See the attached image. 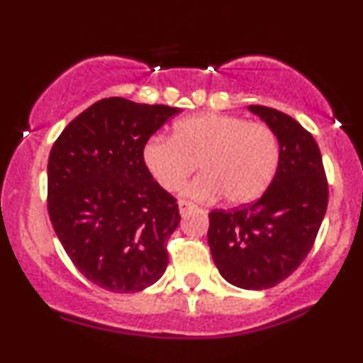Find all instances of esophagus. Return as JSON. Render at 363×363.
<instances>
[{
    "mask_svg": "<svg viewBox=\"0 0 363 363\" xmlns=\"http://www.w3.org/2000/svg\"><path fill=\"white\" fill-rule=\"evenodd\" d=\"M196 206L193 203H189V201H179V213H181V216H186L187 213L191 211V209H194Z\"/></svg>",
    "mask_w": 363,
    "mask_h": 363,
    "instance_id": "34e87169",
    "label": "esophagus"
}]
</instances>
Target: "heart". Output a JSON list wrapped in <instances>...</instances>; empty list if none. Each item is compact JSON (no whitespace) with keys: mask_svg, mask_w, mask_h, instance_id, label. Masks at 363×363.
I'll use <instances>...</instances> for the list:
<instances>
[{"mask_svg":"<svg viewBox=\"0 0 363 363\" xmlns=\"http://www.w3.org/2000/svg\"><path fill=\"white\" fill-rule=\"evenodd\" d=\"M279 159L277 135L269 125L218 113L182 118L172 137L157 135L143 145V162L165 191L181 189L199 162L203 176L184 194L198 201L223 194L230 204L259 199L276 176Z\"/></svg>","mask_w":363,"mask_h":363,"instance_id":"1","label":"heart"}]
</instances>
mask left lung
<instances>
[{
  "instance_id": "left-lung-1",
  "label": "left lung",
  "mask_w": 363,
  "mask_h": 363,
  "mask_svg": "<svg viewBox=\"0 0 363 363\" xmlns=\"http://www.w3.org/2000/svg\"><path fill=\"white\" fill-rule=\"evenodd\" d=\"M248 110L277 135L276 176L250 206L209 213L208 243L225 281L262 291L289 277L306 259L328 206V182L320 147L299 121L259 104Z\"/></svg>"
}]
</instances>
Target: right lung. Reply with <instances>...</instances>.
I'll return each instance as SVG.
<instances>
[{"instance_id":"right-lung-1","label":"right lung","mask_w":363,"mask_h":363,"mask_svg":"<svg viewBox=\"0 0 363 363\" xmlns=\"http://www.w3.org/2000/svg\"><path fill=\"white\" fill-rule=\"evenodd\" d=\"M179 108L104 98L77 115L49 155V216L77 270L111 292L164 276L181 215L154 181L143 145Z\"/></svg>"}]
</instances>
